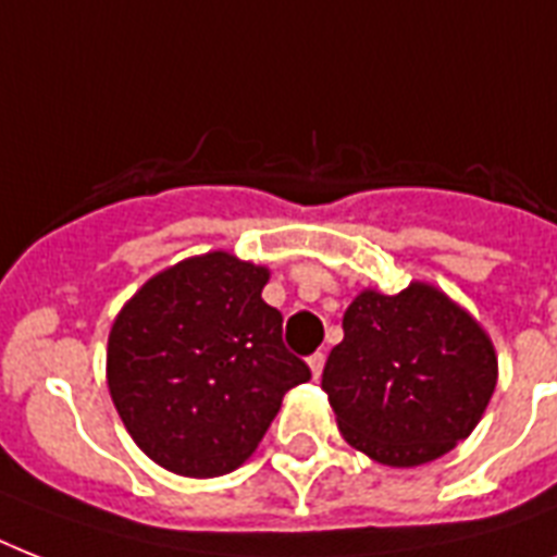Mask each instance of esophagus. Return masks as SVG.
<instances>
[{"label": "esophagus", "mask_w": 557, "mask_h": 557, "mask_svg": "<svg viewBox=\"0 0 557 557\" xmlns=\"http://www.w3.org/2000/svg\"><path fill=\"white\" fill-rule=\"evenodd\" d=\"M323 364H326V356H323V352H314V356H309V367H312L314 379H321Z\"/></svg>", "instance_id": "1"}]
</instances>
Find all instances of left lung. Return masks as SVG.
<instances>
[{
    "instance_id": "1",
    "label": "left lung",
    "mask_w": 557,
    "mask_h": 557,
    "mask_svg": "<svg viewBox=\"0 0 557 557\" xmlns=\"http://www.w3.org/2000/svg\"><path fill=\"white\" fill-rule=\"evenodd\" d=\"M494 384L488 335L424 283L401 295L361 292L321 381L344 440L393 468L431 462L466 440Z\"/></svg>"
}]
</instances>
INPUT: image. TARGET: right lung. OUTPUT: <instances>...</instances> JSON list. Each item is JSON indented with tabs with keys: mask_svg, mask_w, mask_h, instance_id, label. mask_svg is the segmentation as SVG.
<instances>
[{
	"mask_svg": "<svg viewBox=\"0 0 557 557\" xmlns=\"http://www.w3.org/2000/svg\"><path fill=\"white\" fill-rule=\"evenodd\" d=\"M269 271L225 251L178 262L124 306L109 332V393L138 448L182 476L251 457L288 389L312 379L262 300Z\"/></svg>",
	"mask_w": 557,
	"mask_h": 557,
	"instance_id": "right-lung-1",
	"label": "right lung"
}]
</instances>
